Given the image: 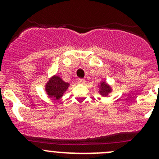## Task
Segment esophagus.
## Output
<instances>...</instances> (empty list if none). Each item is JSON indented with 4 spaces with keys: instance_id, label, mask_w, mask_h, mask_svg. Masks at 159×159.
<instances>
[{
    "instance_id": "1",
    "label": "esophagus",
    "mask_w": 159,
    "mask_h": 159,
    "mask_svg": "<svg viewBox=\"0 0 159 159\" xmlns=\"http://www.w3.org/2000/svg\"><path fill=\"white\" fill-rule=\"evenodd\" d=\"M78 82L79 83V84H85V80H84V79H78Z\"/></svg>"
}]
</instances>
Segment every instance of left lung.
Here are the masks:
<instances>
[{
    "label": "left lung",
    "mask_w": 159,
    "mask_h": 159,
    "mask_svg": "<svg viewBox=\"0 0 159 159\" xmlns=\"http://www.w3.org/2000/svg\"><path fill=\"white\" fill-rule=\"evenodd\" d=\"M98 93L103 97L108 96L112 92V87L105 81H101L100 84H98Z\"/></svg>",
    "instance_id": "obj_1"
}]
</instances>
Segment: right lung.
<instances>
[{"instance_id":"1","label":"right lung","mask_w":159,"mask_h":159,"mask_svg":"<svg viewBox=\"0 0 159 159\" xmlns=\"http://www.w3.org/2000/svg\"><path fill=\"white\" fill-rule=\"evenodd\" d=\"M70 84L65 82L57 75H53L49 78L44 86L46 94L54 100H58L63 96L68 89Z\"/></svg>"}]
</instances>
